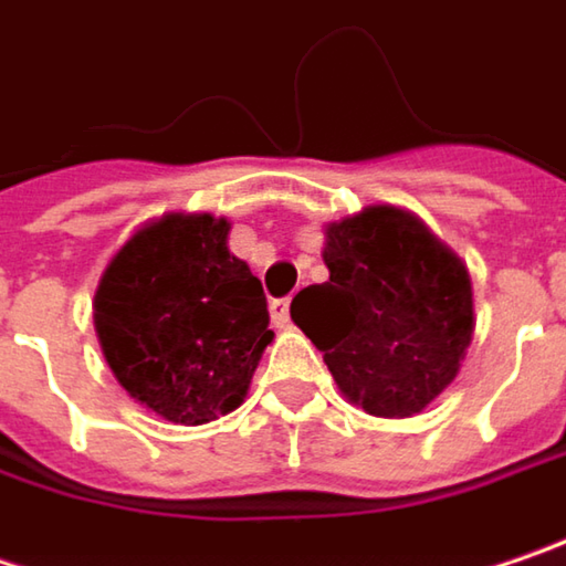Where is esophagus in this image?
I'll use <instances>...</instances> for the list:
<instances>
[{"label":"esophagus","mask_w":566,"mask_h":566,"mask_svg":"<svg viewBox=\"0 0 566 566\" xmlns=\"http://www.w3.org/2000/svg\"><path fill=\"white\" fill-rule=\"evenodd\" d=\"M269 314H272V323H275L279 329H284V326L291 323V301H287V297L272 301V304H269Z\"/></svg>","instance_id":"esophagus-1"}]
</instances>
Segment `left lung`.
<instances>
[{"label":"left lung","instance_id":"8db88e82","mask_svg":"<svg viewBox=\"0 0 566 566\" xmlns=\"http://www.w3.org/2000/svg\"><path fill=\"white\" fill-rule=\"evenodd\" d=\"M329 282L291 301L343 397L407 419L449 387L474 339V291L461 255L422 220L371 205L323 227Z\"/></svg>","mask_w":566,"mask_h":566}]
</instances>
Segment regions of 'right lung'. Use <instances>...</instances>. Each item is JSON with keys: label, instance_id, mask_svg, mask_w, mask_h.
<instances>
[{"label": "right lung", "instance_id": "add662e5", "mask_svg": "<svg viewBox=\"0 0 566 566\" xmlns=\"http://www.w3.org/2000/svg\"><path fill=\"white\" fill-rule=\"evenodd\" d=\"M227 237V217L147 220L108 259L92 297L117 384L169 422L201 426L237 410L275 339L262 282Z\"/></svg>", "mask_w": 566, "mask_h": 566}]
</instances>
